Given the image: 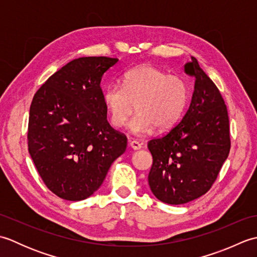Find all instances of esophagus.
<instances>
[{
    "mask_svg": "<svg viewBox=\"0 0 257 257\" xmlns=\"http://www.w3.org/2000/svg\"><path fill=\"white\" fill-rule=\"evenodd\" d=\"M129 146L132 147V148L134 149V150H140L141 148H143V145L141 144H139L138 141H136V140H130L129 141Z\"/></svg>",
    "mask_w": 257,
    "mask_h": 257,
    "instance_id": "34e87169",
    "label": "esophagus"
}]
</instances>
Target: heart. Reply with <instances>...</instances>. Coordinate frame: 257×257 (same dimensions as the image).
<instances>
[{
	"instance_id": "obj_1",
	"label": "heart",
	"mask_w": 257,
	"mask_h": 257,
	"mask_svg": "<svg viewBox=\"0 0 257 257\" xmlns=\"http://www.w3.org/2000/svg\"><path fill=\"white\" fill-rule=\"evenodd\" d=\"M102 99L114 127H122L135 107L138 112L129 123L137 136L165 132L181 118L190 99V88L184 78L169 75L151 65H141L123 75L122 85H108Z\"/></svg>"
}]
</instances>
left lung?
I'll list each match as a JSON object with an SVG mask.
<instances>
[{
    "instance_id": "8db88e82",
    "label": "left lung",
    "mask_w": 257,
    "mask_h": 257,
    "mask_svg": "<svg viewBox=\"0 0 257 257\" xmlns=\"http://www.w3.org/2000/svg\"><path fill=\"white\" fill-rule=\"evenodd\" d=\"M191 59L185 72L194 76L195 83L188 111L167 135L148 143L154 159L150 190L158 200L172 205L205 194L231 148L225 102L196 58Z\"/></svg>"
}]
</instances>
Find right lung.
<instances>
[{
	"label": "right lung",
	"mask_w": 257,
	"mask_h": 257,
	"mask_svg": "<svg viewBox=\"0 0 257 257\" xmlns=\"http://www.w3.org/2000/svg\"><path fill=\"white\" fill-rule=\"evenodd\" d=\"M117 62L105 56L73 59L32 100L29 152L46 187L64 200L90 196L127 148L125 136L107 121L100 88L102 75Z\"/></svg>",
	"instance_id": "add662e5"
}]
</instances>
